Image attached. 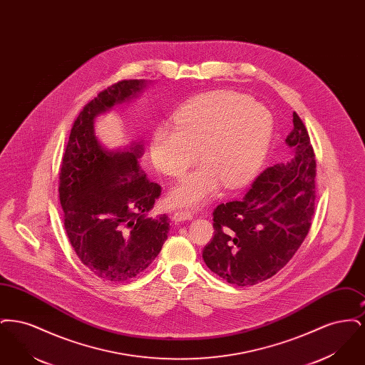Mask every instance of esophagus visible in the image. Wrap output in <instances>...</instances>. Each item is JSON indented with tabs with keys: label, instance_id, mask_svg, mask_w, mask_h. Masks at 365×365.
Returning a JSON list of instances; mask_svg holds the SVG:
<instances>
[{
	"label": "esophagus",
	"instance_id": "1",
	"mask_svg": "<svg viewBox=\"0 0 365 365\" xmlns=\"http://www.w3.org/2000/svg\"><path fill=\"white\" fill-rule=\"evenodd\" d=\"M192 217H194V213L190 210H178V212H175L173 220L175 223H179V222H185V220H190Z\"/></svg>",
	"mask_w": 365,
	"mask_h": 365
}]
</instances>
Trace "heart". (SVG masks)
Wrapping results in <instances>:
<instances>
[{"label": "heart", "instance_id": "b5f03b06", "mask_svg": "<svg viewBox=\"0 0 365 365\" xmlns=\"http://www.w3.org/2000/svg\"><path fill=\"white\" fill-rule=\"evenodd\" d=\"M274 134L271 113L253 98L235 91H212L176 110L173 128L158 127L150 140L152 163L176 178L195 161L170 194L174 205H192L213 195L220 183L240 187L259 173Z\"/></svg>", "mask_w": 365, "mask_h": 365}]
</instances>
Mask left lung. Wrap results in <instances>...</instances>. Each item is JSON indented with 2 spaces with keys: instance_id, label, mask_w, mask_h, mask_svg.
<instances>
[{
  "instance_id": "obj_1",
  "label": "left lung",
  "mask_w": 365,
  "mask_h": 365,
  "mask_svg": "<svg viewBox=\"0 0 365 365\" xmlns=\"http://www.w3.org/2000/svg\"><path fill=\"white\" fill-rule=\"evenodd\" d=\"M286 143L294 156L264 170L241 198L213 210L215 235L202 250L212 272L235 286L272 278L307 238L314 213L316 160L305 124L293 113Z\"/></svg>"
}]
</instances>
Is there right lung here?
Masks as SVG:
<instances>
[{
	"mask_svg": "<svg viewBox=\"0 0 365 365\" xmlns=\"http://www.w3.org/2000/svg\"><path fill=\"white\" fill-rule=\"evenodd\" d=\"M145 82L120 81L87 103L72 124L58 176L64 228L79 260L100 279L124 282L143 272L170 234L167 215L153 208L161 186L139 165L142 145L104 149L94 135L97 115L135 96Z\"/></svg>",
	"mask_w": 365,
	"mask_h": 365,
	"instance_id": "1",
	"label": "right lung"
}]
</instances>
